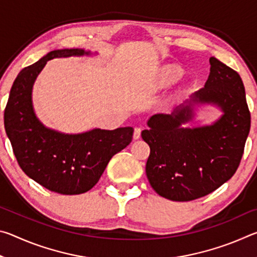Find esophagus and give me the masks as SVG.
<instances>
[{"label":"esophagus","mask_w":257,"mask_h":257,"mask_svg":"<svg viewBox=\"0 0 257 257\" xmlns=\"http://www.w3.org/2000/svg\"><path fill=\"white\" fill-rule=\"evenodd\" d=\"M141 134H142V129L141 128H135V130H134V139H139V138H141Z\"/></svg>","instance_id":"obj_1"}]
</instances>
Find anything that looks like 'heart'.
I'll return each instance as SVG.
<instances>
[{"label":"heart","mask_w":257,"mask_h":257,"mask_svg":"<svg viewBox=\"0 0 257 257\" xmlns=\"http://www.w3.org/2000/svg\"><path fill=\"white\" fill-rule=\"evenodd\" d=\"M185 75L184 69L177 64H167L160 68L154 78V84L158 89L168 88L179 81Z\"/></svg>","instance_id":"obj_1"}]
</instances>
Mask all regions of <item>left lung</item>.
Segmentation results:
<instances>
[{"label": "left lung", "instance_id": "obj_1", "mask_svg": "<svg viewBox=\"0 0 257 257\" xmlns=\"http://www.w3.org/2000/svg\"><path fill=\"white\" fill-rule=\"evenodd\" d=\"M204 88L173 108L147 120L142 137L150 145L146 176L160 196L188 202L212 193L238 169L250 129L245 87L238 72L214 56ZM202 106L221 115L210 125L186 127Z\"/></svg>", "mask_w": 257, "mask_h": 257}]
</instances>
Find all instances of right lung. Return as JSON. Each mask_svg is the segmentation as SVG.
Segmentation results:
<instances>
[{
	"mask_svg": "<svg viewBox=\"0 0 257 257\" xmlns=\"http://www.w3.org/2000/svg\"><path fill=\"white\" fill-rule=\"evenodd\" d=\"M92 54L82 49L54 50L23 69L11 87L4 110V127L20 168L43 187L62 195L92 189L112 156L133 141V127L64 134L46 127L35 113L33 86L47 61Z\"/></svg>",
	"mask_w": 257,
	"mask_h": 257,
	"instance_id": "add662e5",
	"label": "right lung"
}]
</instances>
